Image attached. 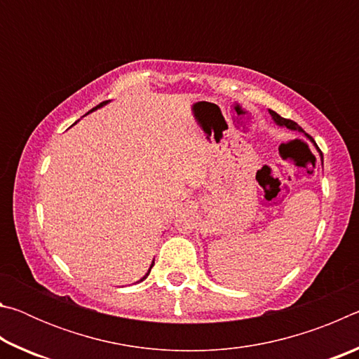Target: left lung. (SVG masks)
Segmentation results:
<instances>
[{"mask_svg": "<svg viewBox=\"0 0 359 359\" xmlns=\"http://www.w3.org/2000/svg\"><path fill=\"white\" fill-rule=\"evenodd\" d=\"M269 114H271V117L274 118V121L278 125V126H285V128H288V130H296V131H302L304 133V130L301 128L299 125L296 123V121H293V120H290V118H283V117H280V115H278L277 112H274V111H271L269 109ZM304 135H306V133H304ZM309 139H311V141L315 144V141L312 139V136H309V135H306ZM315 147H317V150L320 151V156H321V161H323V154H321V150L318 149V145L315 144Z\"/></svg>", "mask_w": 359, "mask_h": 359, "instance_id": "left-lung-1", "label": "left lung"}]
</instances>
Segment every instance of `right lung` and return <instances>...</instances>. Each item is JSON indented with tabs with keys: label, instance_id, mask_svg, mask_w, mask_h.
<instances>
[{
	"label": "right lung",
	"instance_id": "obj_1",
	"mask_svg": "<svg viewBox=\"0 0 359 359\" xmlns=\"http://www.w3.org/2000/svg\"><path fill=\"white\" fill-rule=\"evenodd\" d=\"M106 102H107V101H102V102H101V104H98V106H96V107H93V109H92V111H95V109H98V107H101V106H104V104H106ZM92 111H90V112H92ZM154 264H155V263H154V261H151V264H150V269H151V267H154ZM150 269H149V272H147V274H145V276H144V277L141 278V282L144 280V278H147V276L150 274Z\"/></svg>",
	"mask_w": 359,
	"mask_h": 359
}]
</instances>
